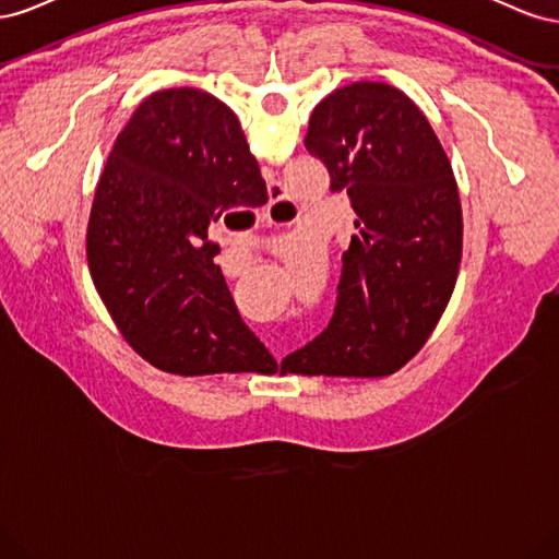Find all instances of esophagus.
Masks as SVG:
<instances>
[{"instance_id": "obj_1", "label": "esophagus", "mask_w": 559, "mask_h": 559, "mask_svg": "<svg viewBox=\"0 0 559 559\" xmlns=\"http://www.w3.org/2000/svg\"><path fill=\"white\" fill-rule=\"evenodd\" d=\"M263 224H265V226H273V222H270V218H263Z\"/></svg>"}]
</instances>
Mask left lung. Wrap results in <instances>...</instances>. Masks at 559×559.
Returning <instances> with one entry per match:
<instances>
[{"mask_svg": "<svg viewBox=\"0 0 559 559\" xmlns=\"http://www.w3.org/2000/svg\"><path fill=\"white\" fill-rule=\"evenodd\" d=\"M306 148L357 214L329 326L282 373L380 378L427 343L462 261V205L450 160L413 99L357 81L321 99Z\"/></svg>", "mask_w": 559, "mask_h": 559, "instance_id": "1", "label": "left lung"}]
</instances>
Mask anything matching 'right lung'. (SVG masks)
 I'll list each match as a JSON object with an SVG mask.
<instances>
[{
	"mask_svg": "<svg viewBox=\"0 0 559 559\" xmlns=\"http://www.w3.org/2000/svg\"><path fill=\"white\" fill-rule=\"evenodd\" d=\"M267 200L235 114L210 93H154L99 177L88 265L130 347L167 373H273L275 359L230 296L212 222Z\"/></svg>",
	"mask_w": 559,
	"mask_h": 559,
	"instance_id": "obj_1",
	"label": "right lung"
}]
</instances>
